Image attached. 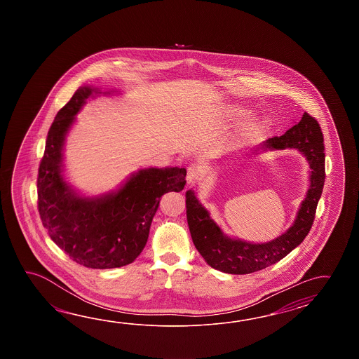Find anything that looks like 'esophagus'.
Returning <instances> with one entry per match:
<instances>
[{
  "mask_svg": "<svg viewBox=\"0 0 359 359\" xmlns=\"http://www.w3.org/2000/svg\"><path fill=\"white\" fill-rule=\"evenodd\" d=\"M201 176V170L198 164H191L189 169H187V177H186V181L189 184H194V183L198 182Z\"/></svg>",
  "mask_w": 359,
  "mask_h": 359,
  "instance_id": "esophagus-1",
  "label": "esophagus"
}]
</instances>
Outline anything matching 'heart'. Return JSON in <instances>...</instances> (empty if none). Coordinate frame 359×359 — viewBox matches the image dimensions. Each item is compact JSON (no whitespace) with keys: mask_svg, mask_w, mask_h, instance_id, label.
I'll return each instance as SVG.
<instances>
[{"mask_svg":"<svg viewBox=\"0 0 359 359\" xmlns=\"http://www.w3.org/2000/svg\"><path fill=\"white\" fill-rule=\"evenodd\" d=\"M246 114L248 113L243 107H229V115L232 118H240ZM267 119H264V118L252 119V121L245 123L244 126L238 130L237 137L240 140H250V138L255 137L267 128Z\"/></svg>","mask_w":359,"mask_h":359,"instance_id":"b5f03b06","label":"heart"}]
</instances>
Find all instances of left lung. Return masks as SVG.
<instances>
[{"label":"left lung","instance_id":"1","mask_svg":"<svg viewBox=\"0 0 359 359\" xmlns=\"http://www.w3.org/2000/svg\"><path fill=\"white\" fill-rule=\"evenodd\" d=\"M297 149L309 164V187L290 229L267 243H249L226 235L200 203L195 191L186 192V213L195 248L206 263L224 273L248 275L285 258L312 229L314 214L325 184V146L318 122L304 113L300 122L280 137L268 138L249 155Z\"/></svg>","mask_w":359,"mask_h":359}]
</instances>
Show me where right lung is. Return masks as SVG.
Instances as JSON below:
<instances>
[{
  "mask_svg": "<svg viewBox=\"0 0 359 359\" xmlns=\"http://www.w3.org/2000/svg\"><path fill=\"white\" fill-rule=\"evenodd\" d=\"M111 95L91 86L76 90L47 133L37 178L39 212L55 244L78 264L93 269L127 266L144 250L161 198L183 190L186 169L142 168L116 190L84 196L64 177V145L87 100Z\"/></svg>",
  "mask_w": 359,
  "mask_h": 359,
  "instance_id": "1",
  "label": "right lung"
}]
</instances>
